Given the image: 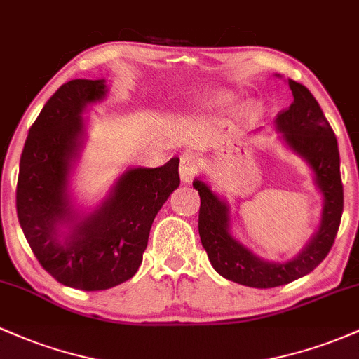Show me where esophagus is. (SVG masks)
I'll list each match as a JSON object with an SVG mask.
<instances>
[{
    "label": "esophagus",
    "mask_w": 359,
    "mask_h": 359,
    "mask_svg": "<svg viewBox=\"0 0 359 359\" xmlns=\"http://www.w3.org/2000/svg\"><path fill=\"white\" fill-rule=\"evenodd\" d=\"M180 179L184 182H191L196 177V173L199 172V158L194 155V153H184L180 156Z\"/></svg>",
    "instance_id": "34e87169"
}]
</instances>
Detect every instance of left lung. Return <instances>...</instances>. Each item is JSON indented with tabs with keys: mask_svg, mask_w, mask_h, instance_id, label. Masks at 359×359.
Segmentation results:
<instances>
[{
	"mask_svg": "<svg viewBox=\"0 0 359 359\" xmlns=\"http://www.w3.org/2000/svg\"><path fill=\"white\" fill-rule=\"evenodd\" d=\"M288 85L294 100L278 114L276 124L290 148L309 161L324 194L320 228L302 254L288 262H266L255 257L228 231L226 204L204 182H192L201 198L199 237L210 262L223 278L252 288H276L312 273L332 249L344 208L336 135L310 90L293 80H288Z\"/></svg>",
	"mask_w": 359,
	"mask_h": 359,
	"instance_id": "8db88e82",
	"label": "left lung"
}]
</instances>
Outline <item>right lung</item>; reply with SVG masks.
<instances>
[{
  "label": "right lung",
  "mask_w": 359,
  "mask_h": 359,
  "mask_svg": "<svg viewBox=\"0 0 359 359\" xmlns=\"http://www.w3.org/2000/svg\"><path fill=\"white\" fill-rule=\"evenodd\" d=\"M105 95L104 80H71L47 100L29 129L17 184V215L39 264L61 285L109 290L136 274L156 212L179 187V158L158 168H131L93 215L74 222L68 206L69 163L80 147L86 104Z\"/></svg>",
  "instance_id": "obj_1"
}]
</instances>
